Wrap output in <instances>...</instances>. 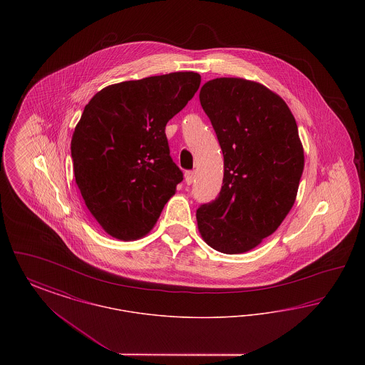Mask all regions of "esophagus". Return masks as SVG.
<instances>
[{
  "label": "esophagus",
  "instance_id": "obj_1",
  "mask_svg": "<svg viewBox=\"0 0 365 365\" xmlns=\"http://www.w3.org/2000/svg\"><path fill=\"white\" fill-rule=\"evenodd\" d=\"M194 176H195V173H194V171H186V174H185V180H186V183H187V185H191V183L194 182Z\"/></svg>",
  "mask_w": 365,
  "mask_h": 365
}]
</instances>
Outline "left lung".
Instances as JSON below:
<instances>
[{
	"mask_svg": "<svg viewBox=\"0 0 365 365\" xmlns=\"http://www.w3.org/2000/svg\"><path fill=\"white\" fill-rule=\"evenodd\" d=\"M217 135L223 186L200 205L201 237L217 252L245 253L277 231L294 205L304 150L289 106L269 88L241 78H217L200 91Z\"/></svg>",
	"mask_w": 365,
	"mask_h": 365,
	"instance_id": "obj_1",
	"label": "left lung"
}]
</instances>
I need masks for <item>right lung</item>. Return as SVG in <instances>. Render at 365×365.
Masks as SVG:
<instances>
[{
    "label": "right lung",
    "instance_id": "obj_1",
    "mask_svg": "<svg viewBox=\"0 0 365 365\" xmlns=\"http://www.w3.org/2000/svg\"><path fill=\"white\" fill-rule=\"evenodd\" d=\"M200 83L197 72L127 81L105 87L85 106L71 140L75 180L109 235L122 241L146 235L183 180L165 125Z\"/></svg>",
    "mask_w": 365,
    "mask_h": 365
}]
</instances>
